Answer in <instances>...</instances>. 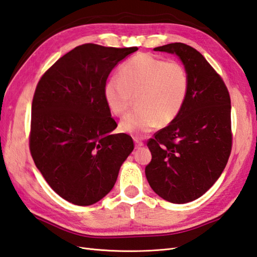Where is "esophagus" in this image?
Instances as JSON below:
<instances>
[{"label": "esophagus", "mask_w": 257, "mask_h": 257, "mask_svg": "<svg viewBox=\"0 0 257 257\" xmlns=\"http://www.w3.org/2000/svg\"><path fill=\"white\" fill-rule=\"evenodd\" d=\"M134 141H135V145H136V148H137V149L143 146V142H142L140 139H138V138H135Z\"/></svg>", "instance_id": "esophagus-1"}]
</instances>
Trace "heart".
Here are the masks:
<instances>
[{
    "instance_id": "b5f03b06",
    "label": "heart",
    "mask_w": 257,
    "mask_h": 257,
    "mask_svg": "<svg viewBox=\"0 0 257 257\" xmlns=\"http://www.w3.org/2000/svg\"><path fill=\"white\" fill-rule=\"evenodd\" d=\"M189 83L188 71L181 62L143 53L121 65L118 77L107 82L104 95L116 116L127 114L137 97L139 110L124 117L119 128L141 137L158 123L166 126L175 120L187 99Z\"/></svg>"
}]
</instances>
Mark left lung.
I'll use <instances>...</instances> for the list:
<instances>
[{"mask_svg": "<svg viewBox=\"0 0 257 257\" xmlns=\"http://www.w3.org/2000/svg\"><path fill=\"white\" fill-rule=\"evenodd\" d=\"M175 53L189 74V92L180 115L148 140L146 166L151 188L173 204L204 195L221 175L231 153V99L222 77L195 48L182 43L154 48Z\"/></svg>", "mask_w": 257, "mask_h": 257, "instance_id": "8db88e82", "label": "left lung"}]
</instances>
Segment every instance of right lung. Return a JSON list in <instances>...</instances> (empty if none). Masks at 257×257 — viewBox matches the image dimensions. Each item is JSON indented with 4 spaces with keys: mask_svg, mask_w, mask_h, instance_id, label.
Wrapping results in <instances>:
<instances>
[{
    "mask_svg": "<svg viewBox=\"0 0 257 257\" xmlns=\"http://www.w3.org/2000/svg\"><path fill=\"white\" fill-rule=\"evenodd\" d=\"M137 50L77 46L53 63L36 86L29 150L49 186L74 205H93L108 194L134 150L129 135L111 134L117 122L104 89L115 65Z\"/></svg>",
    "mask_w": 257,
    "mask_h": 257,
    "instance_id": "obj_1",
    "label": "right lung"
}]
</instances>
